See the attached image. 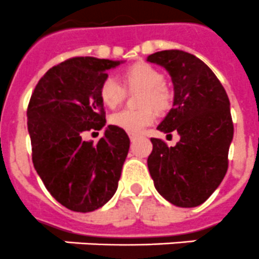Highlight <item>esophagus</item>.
Returning a JSON list of instances; mask_svg holds the SVG:
<instances>
[{
	"label": "esophagus",
	"mask_w": 259,
	"mask_h": 259,
	"mask_svg": "<svg viewBox=\"0 0 259 259\" xmlns=\"http://www.w3.org/2000/svg\"><path fill=\"white\" fill-rule=\"evenodd\" d=\"M137 137H138V134H137V133H129V138H130V141H136L137 139Z\"/></svg>",
	"instance_id": "1"
}]
</instances>
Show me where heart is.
<instances>
[{
    "instance_id": "obj_1",
    "label": "heart",
    "mask_w": 259,
    "mask_h": 259,
    "mask_svg": "<svg viewBox=\"0 0 259 259\" xmlns=\"http://www.w3.org/2000/svg\"><path fill=\"white\" fill-rule=\"evenodd\" d=\"M123 80L129 89L145 90L142 96V107H152L156 111H167L172 103V94L164 84V75L160 70L146 62H137L122 73ZM125 89L113 76L105 78L100 86V99L107 108L118 107L125 99ZM155 112L151 108H145L141 111L117 112L111 117V123L127 133H139L145 126L154 122Z\"/></svg>"
}]
</instances>
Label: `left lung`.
Returning a JSON list of instances; mask_svg holds the SVG:
<instances>
[{
  "instance_id": "obj_1",
  "label": "left lung",
  "mask_w": 259,
  "mask_h": 259,
  "mask_svg": "<svg viewBox=\"0 0 259 259\" xmlns=\"http://www.w3.org/2000/svg\"><path fill=\"white\" fill-rule=\"evenodd\" d=\"M147 61L164 67L173 83V108L157 130L180 136L175 147L151 138L148 170L168 202L197 207L217 190L228 168L233 139L229 99L210 67L188 52H156Z\"/></svg>"
}]
</instances>
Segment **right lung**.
<instances>
[{
  "label": "right lung",
  "mask_w": 259,
  "mask_h": 259,
  "mask_svg": "<svg viewBox=\"0 0 259 259\" xmlns=\"http://www.w3.org/2000/svg\"><path fill=\"white\" fill-rule=\"evenodd\" d=\"M123 61L75 57L49 69L36 84L27 111L36 172L62 206L90 212L114 195L130 147L125 130L106 126L96 145L82 133L105 126L100 86Z\"/></svg>",
  "instance_id": "obj_1"
}]
</instances>
